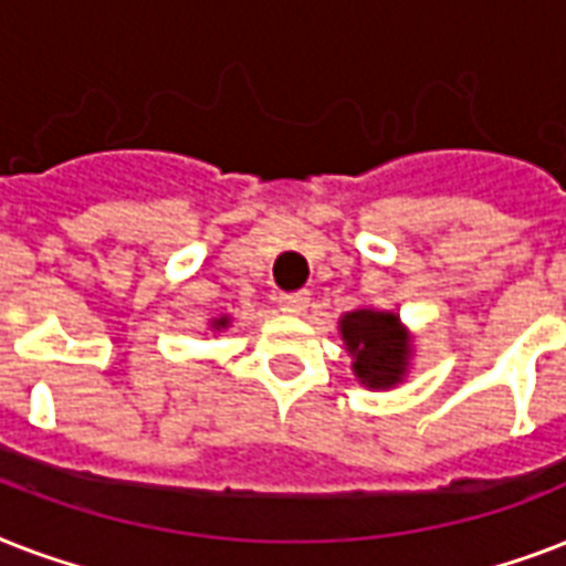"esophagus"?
I'll use <instances>...</instances> for the list:
<instances>
[{
    "instance_id": "obj_1",
    "label": "esophagus",
    "mask_w": 566,
    "mask_h": 566,
    "mask_svg": "<svg viewBox=\"0 0 566 566\" xmlns=\"http://www.w3.org/2000/svg\"><path fill=\"white\" fill-rule=\"evenodd\" d=\"M308 302H311L308 291L282 293V296H279V308H282L284 314H302V311L308 308Z\"/></svg>"
}]
</instances>
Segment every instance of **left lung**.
Returning <instances> with one entry per match:
<instances>
[{"mask_svg": "<svg viewBox=\"0 0 566 566\" xmlns=\"http://www.w3.org/2000/svg\"><path fill=\"white\" fill-rule=\"evenodd\" d=\"M340 337L353 355V370L367 387L402 381L411 358V337L390 311L358 308L340 317Z\"/></svg>", "mask_w": 566, "mask_h": 566, "instance_id": "1", "label": "left lung"}]
</instances>
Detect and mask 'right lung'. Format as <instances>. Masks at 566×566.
Here are the masks:
<instances>
[{"mask_svg": "<svg viewBox=\"0 0 566 566\" xmlns=\"http://www.w3.org/2000/svg\"><path fill=\"white\" fill-rule=\"evenodd\" d=\"M211 326L217 328V332H220V328L229 326V317H217V319H213V323H211Z\"/></svg>", "mask_w": 566, "mask_h": 566, "instance_id": "1", "label": "right lung"}]
</instances>
